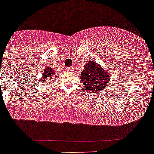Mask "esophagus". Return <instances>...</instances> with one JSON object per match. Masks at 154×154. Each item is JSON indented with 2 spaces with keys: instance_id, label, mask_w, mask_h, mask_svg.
<instances>
[{
  "instance_id": "obj_1",
  "label": "esophagus",
  "mask_w": 154,
  "mask_h": 154,
  "mask_svg": "<svg viewBox=\"0 0 154 154\" xmlns=\"http://www.w3.org/2000/svg\"><path fill=\"white\" fill-rule=\"evenodd\" d=\"M72 69H73V68H72V67H69V68H68V71H71V70H72Z\"/></svg>"
}]
</instances>
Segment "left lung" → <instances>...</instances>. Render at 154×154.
Here are the masks:
<instances>
[{
  "label": "left lung",
  "instance_id": "left-lung-1",
  "mask_svg": "<svg viewBox=\"0 0 154 154\" xmlns=\"http://www.w3.org/2000/svg\"><path fill=\"white\" fill-rule=\"evenodd\" d=\"M84 70L82 71L81 80L86 90L91 91H101L108 83L111 78L109 73L104 71L100 66L94 61H89L84 66Z\"/></svg>",
  "mask_w": 154,
  "mask_h": 154
}]
</instances>
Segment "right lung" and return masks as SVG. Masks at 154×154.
Here are the masks:
<instances>
[{"mask_svg": "<svg viewBox=\"0 0 154 154\" xmlns=\"http://www.w3.org/2000/svg\"><path fill=\"white\" fill-rule=\"evenodd\" d=\"M45 72L44 74H43V80H42L41 82H39V83H44V82L47 81V80H53V75H54V74H56V71H53L52 68H50V67H48L47 68H45ZM43 84H45V83H43Z\"/></svg>", "mask_w": 154, "mask_h": 154, "instance_id": "right-lung-1", "label": "right lung"}]
</instances>
